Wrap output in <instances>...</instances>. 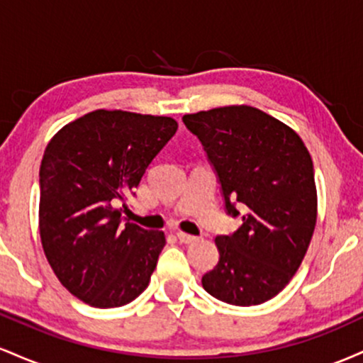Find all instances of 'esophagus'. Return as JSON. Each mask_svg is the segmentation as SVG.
<instances>
[{"instance_id": "esophagus-1", "label": "esophagus", "mask_w": 363, "mask_h": 363, "mask_svg": "<svg viewBox=\"0 0 363 363\" xmlns=\"http://www.w3.org/2000/svg\"><path fill=\"white\" fill-rule=\"evenodd\" d=\"M176 235H177V239L181 240L182 244H193V242H196V240H198V237L186 234V232H177Z\"/></svg>"}]
</instances>
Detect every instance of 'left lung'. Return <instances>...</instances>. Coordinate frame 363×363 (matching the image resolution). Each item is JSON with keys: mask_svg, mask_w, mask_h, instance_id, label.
<instances>
[{"mask_svg": "<svg viewBox=\"0 0 363 363\" xmlns=\"http://www.w3.org/2000/svg\"><path fill=\"white\" fill-rule=\"evenodd\" d=\"M218 176L225 210L245 215L232 235L215 239L220 259L203 289L232 306H257L289 285L306 256L315 218L314 165L294 129L251 106L186 114Z\"/></svg>", "mask_w": 363, "mask_h": 363, "instance_id": "1", "label": "left lung"}]
</instances>
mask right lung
Wrapping results in <instances>:
<instances>
[{"label": "right lung", "instance_id": "obj_1", "mask_svg": "<svg viewBox=\"0 0 363 363\" xmlns=\"http://www.w3.org/2000/svg\"><path fill=\"white\" fill-rule=\"evenodd\" d=\"M165 116L99 109L61 128L40 164L39 230L54 274L91 307L126 306L148 286L160 230L121 225V203L176 135Z\"/></svg>", "mask_w": 363, "mask_h": 363}]
</instances>
